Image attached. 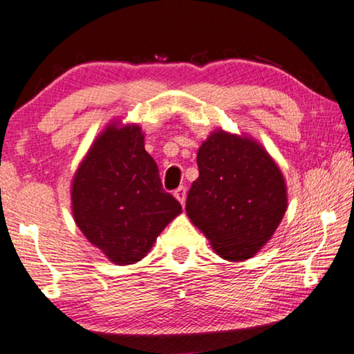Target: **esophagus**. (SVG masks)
<instances>
[{
	"mask_svg": "<svg viewBox=\"0 0 354 354\" xmlns=\"http://www.w3.org/2000/svg\"><path fill=\"white\" fill-rule=\"evenodd\" d=\"M175 197L181 202V205H184V202H186V187L179 186L178 189H175Z\"/></svg>",
	"mask_w": 354,
	"mask_h": 354,
	"instance_id": "esophagus-1",
	"label": "esophagus"
}]
</instances>
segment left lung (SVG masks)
<instances>
[{
    "instance_id": "1",
    "label": "left lung",
    "mask_w": 354,
    "mask_h": 354,
    "mask_svg": "<svg viewBox=\"0 0 354 354\" xmlns=\"http://www.w3.org/2000/svg\"><path fill=\"white\" fill-rule=\"evenodd\" d=\"M186 212L218 255L242 261L270 241L287 210L282 173L260 144L218 129L197 152Z\"/></svg>"
}]
</instances>
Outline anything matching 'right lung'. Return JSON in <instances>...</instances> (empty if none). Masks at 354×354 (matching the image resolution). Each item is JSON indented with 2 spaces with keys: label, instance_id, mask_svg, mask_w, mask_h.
I'll return each instance as SVG.
<instances>
[{
  "label": "right lung",
  "instance_id": "obj_1",
  "mask_svg": "<svg viewBox=\"0 0 354 354\" xmlns=\"http://www.w3.org/2000/svg\"><path fill=\"white\" fill-rule=\"evenodd\" d=\"M72 210L93 245L117 265H131L181 213V203L163 189L141 128L112 125L94 141L75 173Z\"/></svg>",
  "mask_w": 354,
  "mask_h": 354
}]
</instances>
